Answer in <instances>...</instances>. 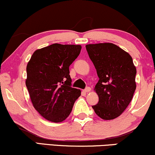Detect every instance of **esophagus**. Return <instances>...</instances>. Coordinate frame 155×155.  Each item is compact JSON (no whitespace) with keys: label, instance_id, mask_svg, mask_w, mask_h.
<instances>
[{"label":"esophagus","instance_id":"1","mask_svg":"<svg viewBox=\"0 0 155 155\" xmlns=\"http://www.w3.org/2000/svg\"><path fill=\"white\" fill-rule=\"evenodd\" d=\"M90 91H91V88L89 87H87L86 89H84V90H83V92H85V93H86V92H90Z\"/></svg>","mask_w":155,"mask_h":155}]
</instances>
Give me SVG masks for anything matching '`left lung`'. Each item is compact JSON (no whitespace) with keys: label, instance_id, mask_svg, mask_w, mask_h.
Instances as JSON below:
<instances>
[{"label":"left lung","instance_id":"left-lung-1","mask_svg":"<svg viewBox=\"0 0 155 155\" xmlns=\"http://www.w3.org/2000/svg\"><path fill=\"white\" fill-rule=\"evenodd\" d=\"M86 49L99 77L94 89L99 101L92 107L103 120H114L132 100L136 88V66L130 55L114 44H87Z\"/></svg>","mask_w":155,"mask_h":155}]
</instances>
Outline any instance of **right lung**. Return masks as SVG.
Wrapping results in <instances>:
<instances>
[{"instance_id": "1", "label": "right lung", "mask_w": 155, "mask_h": 155, "mask_svg": "<svg viewBox=\"0 0 155 155\" xmlns=\"http://www.w3.org/2000/svg\"><path fill=\"white\" fill-rule=\"evenodd\" d=\"M80 45L53 44L37 49L27 65L26 87L33 107L46 120L61 122L69 116L81 90L71 87L69 66Z\"/></svg>"}]
</instances>
